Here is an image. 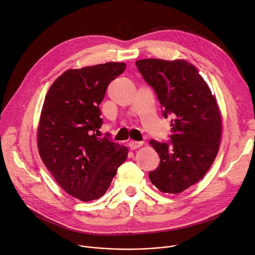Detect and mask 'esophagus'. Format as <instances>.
Instances as JSON below:
<instances>
[{
  "mask_svg": "<svg viewBox=\"0 0 255 255\" xmlns=\"http://www.w3.org/2000/svg\"><path fill=\"white\" fill-rule=\"evenodd\" d=\"M142 145H143V143L142 142H138V141H130L129 142V148L131 150H135V149L141 147Z\"/></svg>",
  "mask_w": 255,
  "mask_h": 255,
  "instance_id": "esophagus-1",
  "label": "esophagus"
}]
</instances>
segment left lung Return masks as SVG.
Here are the masks:
<instances>
[{"mask_svg":"<svg viewBox=\"0 0 255 255\" xmlns=\"http://www.w3.org/2000/svg\"><path fill=\"white\" fill-rule=\"evenodd\" d=\"M136 66L154 89L164 118L172 117L171 142H149L160 157L149 179L163 193H180L204 177L217 155L222 119L216 98L186 60L142 59Z\"/></svg>","mask_w":255,"mask_h":255,"instance_id":"1","label":"left lung"}]
</instances>
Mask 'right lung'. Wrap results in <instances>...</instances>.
I'll use <instances>...</instances> for the list:
<instances>
[{"label":"right lung","instance_id":"right-lung-1","mask_svg":"<svg viewBox=\"0 0 255 255\" xmlns=\"http://www.w3.org/2000/svg\"><path fill=\"white\" fill-rule=\"evenodd\" d=\"M125 63L69 69L50 87L37 130L38 150L56 182L71 196L88 202L103 196L128 148L97 137L103 124L99 105Z\"/></svg>","mask_w":255,"mask_h":255}]
</instances>
